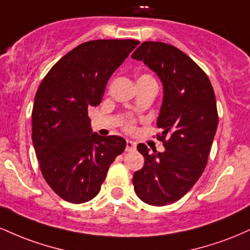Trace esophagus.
<instances>
[{
  "label": "esophagus",
  "instance_id": "1",
  "mask_svg": "<svg viewBox=\"0 0 250 250\" xmlns=\"http://www.w3.org/2000/svg\"><path fill=\"white\" fill-rule=\"evenodd\" d=\"M136 148V143L134 141H130V140H127V143H125V150L127 151H133Z\"/></svg>",
  "mask_w": 250,
  "mask_h": 250
}]
</instances>
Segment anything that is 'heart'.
Segmentation results:
<instances>
[{
  "label": "heart",
  "instance_id": "heart-1",
  "mask_svg": "<svg viewBox=\"0 0 250 250\" xmlns=\"http://www.w3.org/2000/svg\"><path fill=\"white\" fill-rule=\"evenodd\" d=\"M149 77H151V76H149V75H147V74H145V75H141L139 77V80H142V79H149ZM127 129L128 130H131V129H133V125H131V123H128L127 125Z\"/></svg>",
  "mask_w": 250,
  "mask_h": 250
}]
</instances>
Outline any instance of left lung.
I'll return each instance as SVG.
<instances>
[{
	"label": "left lung",
	"instance_id": "obj_1",
	"mask_svg": "<svg viewBox=\"0 0 250 250\" xmlns=\"http://www.w3.org/2000/svg\"><path fill=\"white\" fill-rule=\"evenodd\" d=\"M131 57L162 82L157 127L163 131L157 139L166 149L150 153L143 143L137 146L145 165L134 173V189L143 202L167 206L185 196L207 166L219 123L215 93L205 71L174 45L143 42Z\"/></svg>",
	"mask_w": 250,
	"mask_h": 250
}]
</instances>
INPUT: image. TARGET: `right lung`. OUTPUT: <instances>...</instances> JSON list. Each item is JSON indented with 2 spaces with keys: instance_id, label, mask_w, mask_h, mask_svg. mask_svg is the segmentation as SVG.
<instances>
[{
  "instance_id": "add662e5",
  "label": "right lung",
  "mask_w": 250,
  "mask_h": 250,
  "mask_svg": "<svg viewBox=\"0 0 250 250\" xmlns=\"http://www.w3.org/2000/svg\"><path fill=\"white\" fill-rule=\"evenodd\" d=\"M139 43H82L55 63L37 89L31 139L43 177L64 201L94 199L110 165L125 150L121 136L91 131L88 109L101 103L108 80Z\"/></svg>"
}]
</instances>
